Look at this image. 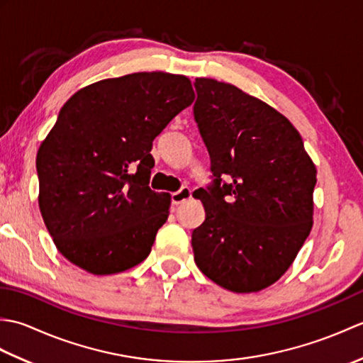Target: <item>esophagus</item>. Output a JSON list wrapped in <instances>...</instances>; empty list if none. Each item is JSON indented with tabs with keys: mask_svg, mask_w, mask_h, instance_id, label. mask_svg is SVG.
<instances>
[{
	"mask_svg": "<svg viewBox=\"0 0 363 363\" xmlns=\"http://www.w3.org/2000/svg\"><path fill=\"white\" fill-rule=\"evenodd\" d=\"M190 198H191V190L189 187H182L181 190H177V191H174V194H172V203L174 206H177V204L189 201Z\"/></svg>",
	"mask_w": 363,
	"mask_h": 363,
	"instance_id": "obj_1",
	"label": "esophagus"
}]
</instances>
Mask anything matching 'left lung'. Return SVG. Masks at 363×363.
I'll use <instances>...</instances> for the list:
<instances>
[{"instance_id": "8db88e82", "label": "left lung", "mask_w": 363, "mask_h": 363, "mask_svg": "<svg viewBox=\"0 0 363 363\" xmlns=\"http://www.w3.org/2000/svg\"><path fill=\"white\" fill-rule=\"evenodd\" d=\"M195 89L213 173L212 186L194 194L206 209L191 234L195 264L223 289L260 291L287 272L311 234L317 168L272 106L209 78H196Z\"/></svg>"}]
</instances>
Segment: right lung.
Here are the masks:
<instances>
[{
    "instance_id": "obj_1",
    "label": "right lung",
    "mask_w": 363,
    "mask_h": 363,
    "mask_svg": "<svg viewBox=\"0 0 363 363\" xmlns=\"http://www.w3.org/2000/svg\"><path fill=\"white\" fill-rule=\"evenodd\" d=\"M195 99L190 79L133 73L81 89L37 152L38 207L59 252L91 274L150 256L169 194L150 189L152 140Z\"/></svg>"
}]
</instances>
